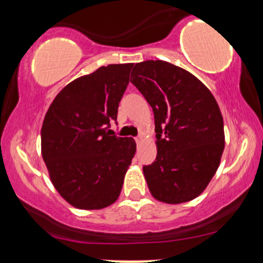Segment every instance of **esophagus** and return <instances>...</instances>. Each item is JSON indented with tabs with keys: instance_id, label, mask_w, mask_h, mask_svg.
Masks as SVG:
<instances>
[{
	"instance_id": "esophagus-1",
	"label": "esophagus",
	"mask_w": 263,
	"mask_h": 263,
	"mask_svg": "<svg viewBox=\"0 0 263 263\" xmlns=\"http://www.w3.org/2000/svg\"><path fill=\"white\" fill-rule=\"evenodd\" d=\"M135 141H136V143L140 144L142 142V136H137V137H135Z\"/></svg>"
}]
</instances>
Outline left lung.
<instances>
[{
    "instance_id": "8db88e82",
    "label": "left lung",
    "mask_w": 263,
    "mask_h": 263,
    "mask_svg": "<svg viewBox=\"0 0 263 263\" xmlns=\"http://www.w3.org/2000/svg\"><path fill=\"white\" fill-rule=\"evenodd\" d=\"M131 83L155 114L157 157L143 165L151 194L168 204L193 200L214 177L224 151L218 102L194 75L163 60L136 64Z\"/></svg>"
}]
</instances>
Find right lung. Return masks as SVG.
Segmentation results:
<instances>
[{
  "instance_id": "obj_1",
  "label": "right lung",
  "mask_w": 263,
  "mask_h": 263,
  "mask_svg": "<svg viewBox=\"0 0 263 263\" xmlns=\"http://www.w3.org/2000/svg\"><path fill=\"white\" fill-rule=\"evenodd\" d=\"M132 66H101L71 81L45 115L42 156L55 189L75 208L102 209L121 193L136 142L114 135L110 123L117 121Z\"/></svg>"
}]
</instances>
